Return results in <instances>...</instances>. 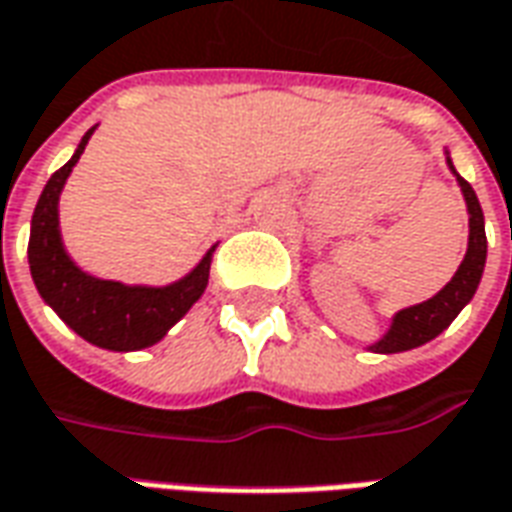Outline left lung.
Here are the masks:
<instances>
[{
    "instance_id": "8db88e82",
    "label": "left lung",
    "mask_w": 512,
    "mask_h": 512,
    "mask_svg": "<svg viewBox=\"0 0 512 512\" xmlns=\"http://www.w3.org/2000/svg\"><path fill=\"white\" fill-rule=\"evenodd\" d=\"M446 163L457 177V185L463 191L468 207V249L463 263L455 271V277L443 285L441 291L435 293L432 299L421 302V305L405 307L393 316L391 327L382 335L380 341L371 343V352L380 355H396V352H407L416 349L421 343L432 341L435 335H441L457 313L471 302V296L477 293V285L482 280V268H485V255H488V238H485V216H482L480 199L474 194V188L468 185L452 166V157L446 152Z\"/></svg>"
}]
</instances>
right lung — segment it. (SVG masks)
Segmentation results:
<instances>
[{"label": "right lung", "instance_id": "add662e5", "mask_svg": "<svg viewBox=\"0 0 512 512\" xmlns=\"http://www.w3.org/2000/svg\"><path fill=\"white\" fill-rule=\"evenodd\" d=\"M94 130L96 127H91L82 135L77 152L63 169H57L49 177L44 194L35 205L30 246H27L30 274L41 299L80 338L110 352H135V349L155 346L205 293L216 246L182 280L160 285V288L99 280L94 274L82 271L71 260L60 238L57 202Z\"/></svg>", "mask_w": 512, "mask_h": 512}]
</instances>
